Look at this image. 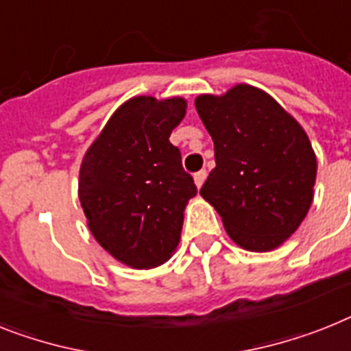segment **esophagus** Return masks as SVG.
Wrapping results in <instances>:
<instances>
[{"label": "esophagus", "mask_w": 351, "mask_h": 351, "mask_svg": "<svg viewBox=\"0 0 351 351\" xmlns=\"http://www.w3.org/2000/svg\"><path fill=\"white\" fill-rule=\"evenodd\" d=\"M205 178H207V171L205 169L198 171V173H194V184H196V187H198V189L203 185Z\"/></svg>", "instance_id": "34e87169"}]
</instances>
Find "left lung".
I'll return each mask as SVG.
<instances>
[{
    "instance_id": "left-lung-1",
    "label": "left lung",
    "mask_w": 351,
    "mask_h": 351,
    "mask_svg": "<svg viewBox=\"0 0 351 351\" xmlns=\"http://www.w3.org/2000/svg\"><path fill=\"white\" fill-rule=\"evenodd\" d=\"M214 141L216 167L199 194L252 252L280 246L312 203L316 155L302 126L269 94L237 85L194 101Z\"/></svg>"
}]
</instances>
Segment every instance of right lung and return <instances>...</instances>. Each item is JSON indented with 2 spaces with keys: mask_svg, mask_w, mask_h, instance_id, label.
<instances>
[{
  "mask_svg": "<svg viewBox=\"0 0 351 351\" xmlns=\"http://www.w3.org/2000/svg\"><path fill=\"white\" fill-rule=\"evenodd\" d=\"M185 101L139 96L116 110L85 153L78 196L89 228L117 261L137 269L175 252L184 208L198 189L169 135Z\"/></svg>",
  "mask_w": 351,
  "mask_h": 351,
  "instance_id": "right-lung-1",
  "label": "right lung"
}]
</instances>
